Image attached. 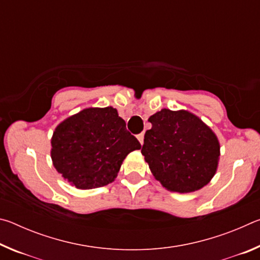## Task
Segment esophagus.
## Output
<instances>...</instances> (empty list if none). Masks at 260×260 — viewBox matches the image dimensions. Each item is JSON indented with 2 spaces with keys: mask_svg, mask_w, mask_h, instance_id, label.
Returning <instances> with one entry per match:
<instances>
[{
  "mask_svg": "<svg viewBox=\"0 0 260 260\" xmlns=\"http://www.w3.org/2000/svg\"><path fill=\"white\" fill-rule=\"evenodd\" d=\"M138 140L140 141L141 144H143V140H144V133H140L138 134Z\"/></svg>",
  "mask_w": 260,
  "mask_h": 260,
  "instance_id": "esophagus-1",
  "label": "esophagus"
}]
</instances>
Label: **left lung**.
<instances>
[{
	"instance_id": "left-lung-1",
	"label": "left lung",
	"mask_w": 260,
	"mask_h": 260,
	"mask_svg": "<svg viewBox=\"0 0 260 260\" xmlns=\"http://www.w3.org/2000/svg\"><path fill=\"white\" fill-rule=\"evenodd\" d=\"M141 152L152 174L166 189L199 190L217 171L219 142L200 118L187 111L162 109L149 118Z\"/></svg>"
}]
</instances>
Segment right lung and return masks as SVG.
I'll return each instance as SVG.
<instances>
[{
  "instance_id": "1",
  "label": "right lung",
  "mask_w": 260,
  "mask_h": 260,
  "mask_svg": "<svg viewBox=\"0 0 260 260\" xmlns=\"http://www.w3.org/2000/svg\"><path fill=\"white\" fill-rule=\"evenodd\" d=\"M57 172L79 189L100 188L116 179L122 160L141 144L116 109L89 108L57 126L51 140Z\"/></svg>"
}]
</instances>
